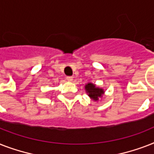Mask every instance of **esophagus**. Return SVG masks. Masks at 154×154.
<instances>
[{
    "instance_id": "esophagus-1",
    "label": "esophagus",
    "mask_w": 154,
    "mask_h": 154,
    "mask_svg": "<svg viewBox=\"0 0 154 154\" xmlns=\"http://www.w3.org/2000/svg\"><path fill=\"white\" fill-rule=\"evenodd\" d=\"M66 80H67L68 82H72V77H66Z\"/></svg>"
}]
</instances>
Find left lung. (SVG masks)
Returning <instances> with one entry per match:
<instances>
[{
	"label": "left lung",
	"instance_id": "1",
	"mask_svg": "<svg viewBox=\"0 0 154 154\" xmlns=\"http://www.w3.org/2000/svg\"><path fill=\"white\" fill-rule=\"evenodd\" d=\"M85 90L88 96L94 101H98L99 99L102 98L103 95L105 94V90L102 88L97 87L96 85L91 82H88L85 85Z\"/></svg>",
	"mask_w": 154,
	"mask_h": 154
}]
</instances>
